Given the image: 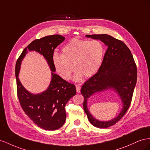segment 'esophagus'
<instances>
[{"label":"esophagus","mask_w":150,"mask_h":150,"mask_svg":"<svg viewBox=\"0 0 150 150\" xmlns=\"http://www.w3.org/2000/svg\"><path fill=\"white\" fill-rule=\"evenodd\" d=\"M76 87V92L77 93H80V90H81V86L80 84H78V85H75Z\"/></svg>","instance_id":"34e87169"}]
</instances>
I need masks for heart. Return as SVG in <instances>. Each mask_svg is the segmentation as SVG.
Returning <instances> with one entry per match:
<instances>
[{
    "mask_svg": "<svg viewBox=\"0 0 150 150\" xmlns=\"http://www.w3.org/2000/svg\"><path fill=\"white\" fill-rule=\"evenodd\" d=\"M104 56V47L100 41L74 38L62 48V54H53L52 63L57 74L66 80L70 79L74 67V80L80 82L84 76L90 77L96 74Z\"/></svg>",
    "mask_w": 150,
    "mask_h": 150,
    "instance_id": "1",
    "label": "heart"
}]
</instances>
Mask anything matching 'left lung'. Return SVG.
Returning <instances> with one entry per match:
<instances>
[{
    "mask_svg": "<svg viewBox=\"0 0 150 150\" xmlns=\"http://www.w3.org/2000/svg\"><path fill=\"white\" fill-rule=\"evenodd\" d=\"M85 36L100 40L108 46L97 73L85 82L81 88L84 97L83 109L90 122L97 127L107 128L120 120L129 108L137 81V68L131 51L122 41L106 34ZM107 90H114L118 93L123 108L115 118L109 121H99L89 112L87 102L93 94Z\"/></svg>",
    "mask_w": 150,
    "mask_h": 150,
    "instance_id": "left-lung-1",
    "label": "left lung"
}]
</instances>
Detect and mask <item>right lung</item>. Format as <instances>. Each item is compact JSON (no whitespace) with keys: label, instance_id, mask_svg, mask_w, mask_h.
<instances>
[{"label":"right lung","instance_id":"add662e5","mask_svg":"<svg viewBox=\"0 0 150 150\" xmlns=\"http://www.w3.org/2000/svg\"><path fill=\"white\" fill-rule=\"evenodd\" d=\"M65 39L61 35H54L33 41L23 50L16 65L17 92L21 105L34 123L46 130H56L64 125L66 120L65 105L76 94L75 85L55 74L52 63L54 49ZM34 50L44 56L52 71L49 87L40 94L29 92L18 77L22 59L29 51Z\"/></svg>","mask_w":150,"mask_h":150}]
</instances>
